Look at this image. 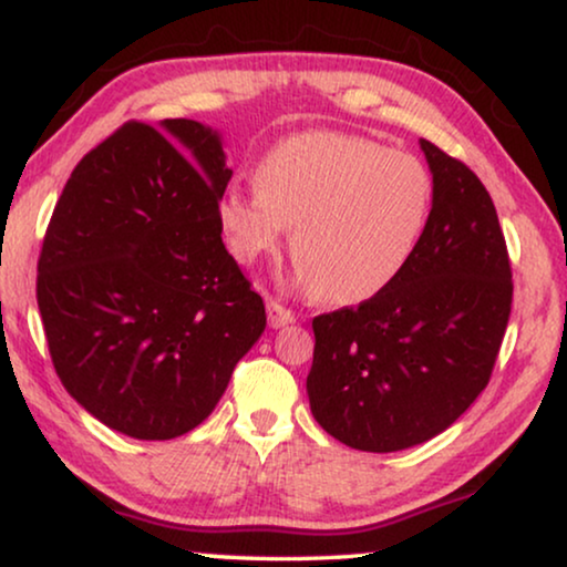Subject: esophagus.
<instances>
[{"mask_svg": "<svg viewBox=\"0 0 567 567\" xmlns=\"http://www.w3.org/2000/svg\"><path fill=\"white\" fill-rule=\"evenodd\" d=\"M297 317H293L291 309H286L281 301L276 299H268V324L270 328H286V324H291Z\"/></svg>", "mask_w": 567, "mask_h": 567, "instance_id": "34e87169", "label": "esophagus"}]
</instances>
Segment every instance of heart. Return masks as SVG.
<instances>
[{"instance_id": "1", "label": "heart", "mask_w": 567, "mask_h": 567, "mask_svg": "<svg viewBox=\"0 0 567 567\" xmlns=\"http://www.w3.org/2000/svg\"><path fill=\"white\" fill-rule=\"evenodd\" d=\"M433 208L429 167L367 136L305 131L278 142L252 190H227L216 219L231 258L250 266L291 227L297 278L348 307L398 281Z\"/></svg>"}]
</instances>
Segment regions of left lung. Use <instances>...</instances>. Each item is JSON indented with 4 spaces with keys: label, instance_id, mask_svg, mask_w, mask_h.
Returning a JSON list of instances; mask_svg holds the SVG:
<instances>
[{
    "label": "left lung",
    "instance_id": "1",
    "mask_svg": "<svg viewBox=\"0 0 567 567\" xmlns=\"http://www.w3.org/2000/svg\"><path fill=\"white\" fill-rule=\"evenodd\" d=\"M433 208L398 281L312 320L315 421L361 452H402L446 431L485 390L511 315V262L491 193L421 138Z\"/></svg>",
    "mask_w": 567,
    "mask_h": 567
}]
</instances>
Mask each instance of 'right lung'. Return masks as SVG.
<instances>
[{
	"instance_id": "obj_1",
	"label": "right lung",
	"mask_w": 567,
	"mask_h": 567,
	"mask_svg": "<svg viewBox=\"0 0 567 567\" xmlns=\"http://www.w3.org/2000/svg\"><path fill=\"white\" fill-rule=\"evenodd\" d=\"M219 131L123 123L64 185L38 260V309L66 392L107 429L167 441L206 421L266 307L221 243Z\"/></svg>"
}]
</instances>
